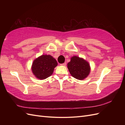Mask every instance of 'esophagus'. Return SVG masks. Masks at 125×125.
Listing matches in <instances>:
<instances>
[{
    "mask_svg": "<svg viewBox=\"0 0 125 125\" xmlns=\"http://www.w3.org/2000/svg\"><path fill=\"white\" fill-rule=\"evenodd\" d=\"M60 65L63 66H65L66 65V62H64L63 63H61V64H60Z\"/></svg>",
    "mask_w": 125,
    "mask_h": 125,
    "instance_id": "34e87169",
    "label": "esophagus"
}]
</instances>
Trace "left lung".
<instances>
[{
    "label": "left lung",
    "mask_w": 125,
    "mask_h": 125,
    "mask_svg": "<svg viewBox=\"0 0 125 125\" xmlns=\"http://www.w3.org/2000/svg\"><path fill=\"white\" fill-rule=\"evenodd\" d=\"M67 67L72 76L78 80H83L87 77L90 72L89 63L77 56H73L71 58Z\"/></svg>",
    "instance_id": "1"
}]
</instances>
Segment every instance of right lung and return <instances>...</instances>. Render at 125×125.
<instances>
[{"label":"right lung","instance_id":"add662e5","mask_svg":"<svg viewBox=\"0 0 125 125\" xmlns=\"http://www.w3.org/2000/svg\"><path fill=\"white\" fill-rule=\"evenodd\" d=\"M57 64L52 56L43 55L34 60L32 70L37 78L43 80L51 76Z\"/></svg>","mask_w":125,"mask_h":125}]
</instances>
